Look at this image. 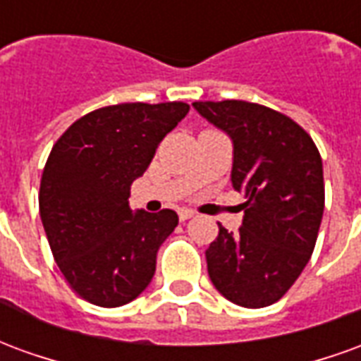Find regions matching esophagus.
<instances>
[{"mask_svg": "<svg viewBox=\"0 0 361 361\" xmlns=\"http://www.w3.org/2000/svg\"><path fill=\"white\" fill-rule=\"evenodd\" d=\"M178 214H180V220H181V222H185V220L191 219V216H193L195 212L191 211V209H181V211L178 212Z\"/></svg>", "mask_w": 361, "mask_h": 361, "instance_id": "esophagus-1", "label": "esophagus"}]
</instances>
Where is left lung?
<instances>
[{
    "instance_id": "8db88e82",
    "label": "left lung",
    "mask_w": 361,
    "mask_h": 361,
    "mask_svg": "<svg viewBox=\"0 0 361 361\" xmlns=\"http://www.w3.org/2000/svg\"><path fill=\"white\" fill-rule=\"evenodd\" d=\"M234 142L232 185L245 197L242 228L219 224L207 250L212 284L242 307L279 302L311 259L325 209L323 162L310 133L245 100L193 102Z\"/></svg>"
}]
</instances>
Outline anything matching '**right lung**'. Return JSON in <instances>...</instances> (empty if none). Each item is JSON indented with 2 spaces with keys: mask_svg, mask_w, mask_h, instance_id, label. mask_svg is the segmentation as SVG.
Segmentation results:
<instances>
[{
  "mask_svg": "<svg viewBox=\"0 0 361 361\" xmlns=\"http://www.w3.org/2000/svg\"><path fill=\"white\" fill-rule=\"evenodd\" d=\"M185 102H127L90 111L59 137L40 180L48 243L82 300L119 307L141 294L178 214L131 211L129 191L158 142L188 116Z\"/></svg>",
  "mask_w": 361,
  "mask_h": 361,
  "instance_id": "1",
  "label": "right lung"
}]
</instances>
